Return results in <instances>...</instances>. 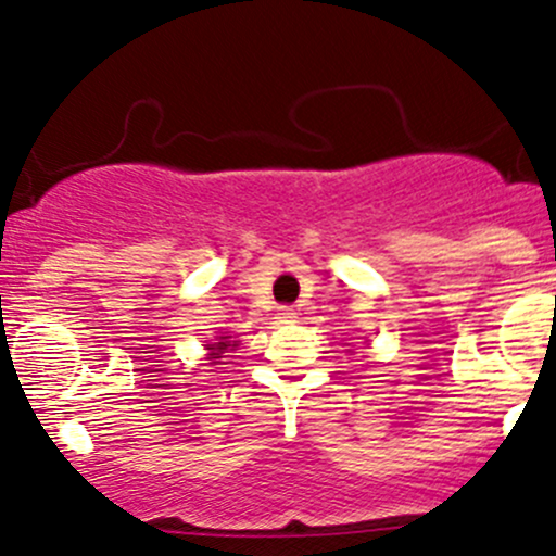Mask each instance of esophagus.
I'll use <instances>...</instances> for the list:
<instances>
[{
	"label": "esophagus",
	"instance_id": "34e87169",
	"mask_svg": "<svg viewBox=\"0 0 556 556\" xmlns=\"http://www.w3.org/2000/svg\"><path fill=\"white\" fill-rule=\"evenodd\" d=\"M279 319H282V323H295L293 306H282V309H279Z\"/></svg>",
	"mask_w": 556,
	"mask_h": 556
}]
</instances>
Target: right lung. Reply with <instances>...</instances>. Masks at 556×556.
I'll return each mask as SVG.
<instances>
[{
    "mask_svg": "<svg viewBox=\"0 0 556 556\" xmlns=\"http://www.w3.org/2000/svg\"><path fill=\"white\" fill-rule=\"evenodd\" d=\"M228 346H233L231 341H228V336H220V339H217V341L206 344V350H212V355H220V352H226Z\"/></svg>",
    "mask_w": 556,
    "mask_h": 556,
    "instance_id": "obj_1",
    "label": "right lung"
}]
</instances>
